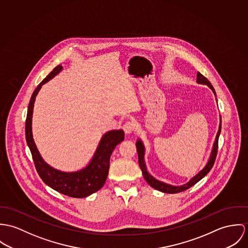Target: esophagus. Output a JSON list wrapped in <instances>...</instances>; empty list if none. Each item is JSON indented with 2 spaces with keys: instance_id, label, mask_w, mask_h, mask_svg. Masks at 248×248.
<instances>
[{
  "instance_id": "34e87169",
  "label": "esophagus",
  "mask_w": 248,
  "mask_h": 248,
  "mask_svg": "<svg viewBox=\"0 0 248 248\" xmlns=\"http://www.w3.org/2000/svg\"><path fill=\"white\" fill-rule=\"evenodd\" d=\"M135 127H136V124L134 122H131V121H127L124 124V131L126 133V134H129L131 132H133L135 130Z\"/></svg>"
}]
</instances>
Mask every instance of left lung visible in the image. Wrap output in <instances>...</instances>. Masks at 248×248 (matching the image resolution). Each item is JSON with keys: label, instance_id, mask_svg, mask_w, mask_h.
<instances>
[{"label": "left lung", "instance_id": "obj_1", "mask_svg": "<svg viewBox=\"0 0 248 248\" xmlns=\"http://www.w3.org/2000/svg\"><path fill=\"white\" fill-rule=\"evenodd\" d=\"M197 83L207 84V85L213 90V92H214V94H215V90H214V87L212 86V84L210 83V82H209L203 75H202L200 72L197 73ZM220 128H221V124H220L219 131H218V133H217L216 140H215V142H214V145H213V150H212V153H211V156H210V159H209L207 165H205V167H204L200 173H198L194 178H192L191 181H189L187 184H186L185 186H172L166 185L165 183H162V182L157 181V180L154 179L151 175H149V173L146 171V167H145L144 160H143V155H144V147H143V144L141 143L140 140H138L137 142H136V147H137L138 158H139V165H140V169H141L143 178L145 179V181L147 182V184H148L150 186H152L153 188H155V189H157V190H159V191L169 193V194L183 192V191H185V190L190 188L194 185H196L200 180H202V179L211 170V168H212L213 165H214L216 157H217V153H218V141H219Z\"/></svg>", "mask_w": 248, "mask_h": 248}]
</instances>
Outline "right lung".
Instances as JSON below:
<instances>
[{
    "label": "right lung",
    "instance_id": "obj_1",
    "mask_svg": "<svg viewBox=\"0 0 248 248\" xmlns=\"http://www.w3.org/2000/svg\"><path fill=\"white\" fill-rule=\"evenodd\" d=\"M62 69V65L55 68L41 82L34 90L29 105L26 120V139L32 154L36 170L45 184L58 192L72 198H85L100 190L108 178L110 156L114 148L124 140L123 130H112L106 133L96 150V153L85 168L78 172L64 173L46 165L42 159L32 137L31 122L35 98L44 83L48 82Z\"/></svg>",
    "mask_w": 248,
    "mask_h": 248
}]
</instances>
